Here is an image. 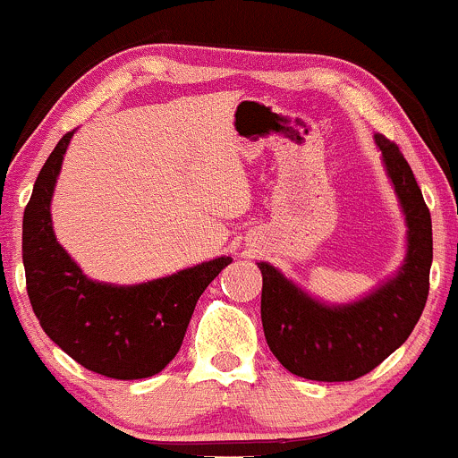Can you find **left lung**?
I'll return each instance as SVG.
<instances>
[{
  "label": "left lung",
  "instance_id": "8db88e82",
  "mask_svg": "<svg viewBox=\"0 0 458 458\" xmlns=\"http://www.w3.org/2000/svg\"><path fill=\"white\" fill-rule=\"evenodd\" d=\"M385 168L407 218L409 250L403 268L352 305L327 307L261 261V325L272 354L310 381H354L407 342L428 298L433 223L422 190L395 142L377 133Z\"/></svg>",
  "mask_w": 458,
  "mask_h": 458
}]
</instances>
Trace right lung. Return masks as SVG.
Masks as SVG:
<instances>
[{
    "instance_id": "1",
    "label": "right lung",
    "mask_w": 458,
    "mask_h": 458,
    "mask_svg": "<svg viewBox=\"0 0 458 458\" xmlns=\"http://www.w3.org/2000/svg\"><path fill=\"white\" fill-rule=\"evenodd\" d=\"M73 131H66L36 177L23 212L25 285L49 340L80 366L133 381L162 372L182 348L205 287L231 257L205 261L148 284L116 287L86 279L55 242L49 203Z\"/></svg>"
}]
</instances>
